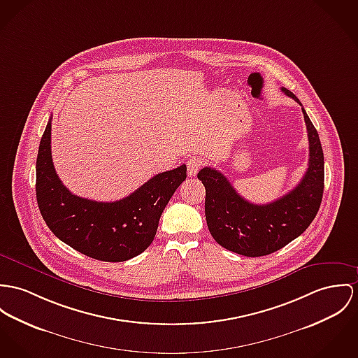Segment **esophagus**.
Returning a JSON list of instances; mask_svg holds the SVG:
<instances>
[{"instance_id": "34e87169", "label": "esophagus", "mask_w": 358, "mask_h": 358, "mask_svg": "<svg viewBox=\"0 0 358 358\" xmlns=\"http://www.w3.org/2000/svg\"><path fill=\"white\" fill-rule=\"evenodd\" d=\"M204 166V159L203 158H200V157H193V158H189L188 161H187V167H188V176H196L197 174V171L201 169Z\"/></svg>"}]
</instances>
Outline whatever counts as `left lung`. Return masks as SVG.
<instances>
[{"label": "left lung", "mask_w": 358, "mask_h": 358, "mask_svg": "<svg viewBox=\"0 0 358 358\" xmlns=\"http://www.w3.org/2000/svg\"><path fill=\"white\" fill-rule=\"evenodd\" d=\"M299 105V98L282 87ZM303 106V105H301ZM309 162L300 184L268 204H253L240 196L217 169L204 167L197 178L206 188L207 226L220 247L249 257L266 256L301 236L315 220L324 189V157L316 128L303 110Z\"/></svg>", "instance_id": "1"}]
</instances>
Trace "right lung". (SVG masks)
Listing matches in <instances>:
<instances>
[{"instance_id": "obj_1", "label": "right lung", "mask_w": 358, "mask_h": 358, "mask_svg": "<svg viewBox=\"0 0 358 358\" xmlns=\"http://www.w3.org/2000/svg\"><path fill=\"white\" fill-rule=\"evenodd\" d=\"M52 118L36 158V201L42 218L62 243L83 255L118 263L151 245L170 197L187 178V166L159 173L129 196L110 201L79 197L55 173L52 159Z\"/></svg>"}]
</instances>
